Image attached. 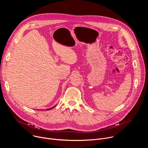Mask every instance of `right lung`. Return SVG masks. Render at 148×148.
Returning a JSON list of instances; mask_svg holds the SVG:
<instances>
[{"label":"right lung","instance_id":"1","mask_svg":"<svg viewBox=\"0 0 148 148\" xmlns=\"http://www.w3.org/2000/svg\"><path fill=\"white\" fill-rule=\"evenodd\" d=\"M55 107V106H54ZM54 107H52V108H49V109H47V110H51L52 108H53Z\"/></svg>","mask_w":148,"mask_h":148}]
</instances>
